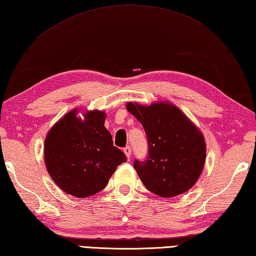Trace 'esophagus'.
I'll return each mask as SVG.
<instances>
[{"mask_svg": "<svg viewBox=\"0 0 256 256\" xmlns=\"http://www.w3.org/2000/svg\"><path fill=\"white\" fill-rule=\"evenodd\" d=\"M123 151H124L125 156H126L128 159H130V158H131V148H130V146H125V148H123Z\"/></svg>", "mask_w": 256, "mask_h": 256, "instance_id": "obj_1", "label": "esophagus"}]
</instances>
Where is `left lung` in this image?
Segmentation results:
<instances>
[{"label":"left lung","mask_w":256,"mask_h":256,"mask_svg":"<svg viewBox=\"0 0 256 256\" xmlns=\"http://www.w3.org/2000/svg\"><path fill=\"white\" fill-rule=\"evenodd\" d=\"M126 110L142 124L148 142L146 161H134L138 176L153 194L170 198L197 182L206 160L202 133L176 105L128 102Z\"/></svg>","instance_id":"1"}]
</instances>
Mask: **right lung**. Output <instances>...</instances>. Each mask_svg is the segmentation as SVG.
<instances>
[{
	"mask_svg": "<svg viewBox=\"0 0 256 256\" xmlns=\"http://www.w3.org/2000/svg\"><path fill=\"white\" fill-rule=\"evenodd\" d=\"M74 108L49 130L44 140V164L51 179L77 198L103 190L126 156L113 146L105 128L104 110H86L82 118Z\"/></svg>",
	"mask_w": 256,
	"mask_h": 256,
	"instance_id": "1",
	"label": "right lung"
}]
</instances>
